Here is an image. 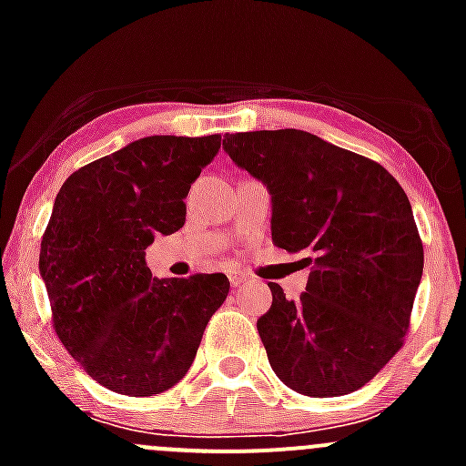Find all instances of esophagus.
<instances>
[{
  "mask_svg": "<svg viewBox=\"0 0 466 466\" xmlns=\"http://www.w3.org/2000/svg\"><path fill=\"white\" fill-rule=\"evenodd\" d=\"M243 281H246V275H243V272H229V284L234 286V289H238V286L243 284Z\"/></svg>",
  "mask_w": 466,
  "mask_h": 466,
  "instance_id": "1",
  "label": "esophagus"
}]
</instances>
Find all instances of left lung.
I'll use <instances>...</instances> for the list:
<instances>
[{
  "instance_id": "obj_1",
  "label": "left lung",
  "mask_w": 466,
  "mask_h": 466,
  "mask_svg": "<svg viewBox=\"0 0 466 466\" xmlns=\"http://www.w3.org/2000/svg\"><path fill=\"white\" fill-rule=\"evenodd\" d=\"M225 153L261 180L272 243L307 252V290L272 304L257 329L275 374L307 397L363 388L401 350L424 246L397 180L372 159L304 130L225 135Z\"/></svg>"
}]
</instances>
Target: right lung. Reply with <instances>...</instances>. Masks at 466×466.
Returning <instances> with one entry per match:
<instances>
[{"label":"right lung","instance_id":"obj_1","mask_svg":"<svg viewBox=\"0 0 466 466\" xmlns=\"http://www.w3.org/2000/svg\"><path fill=\"white\" fill-rule=\"evenodd\" d=\"M220 135H153L74 171L56 196L40 275L65 350L103 388L153 397L189 372L229 293L223 272L157 279L146 248L185 225Z\"/></svg>","mask_w":466,"mask_h":466}]
</instances>
